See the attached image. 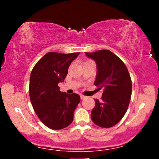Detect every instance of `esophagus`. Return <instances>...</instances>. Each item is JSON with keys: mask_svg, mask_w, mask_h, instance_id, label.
Segmentation results:
<instances>
[{"mask_svg": "<svg viewBox=\"0 0 159 159\" xmlns=\"http://www.w3.org/2000/svg\"><path fill=\"white\" fill-rule=\"evenodd\" d=\"M86 98V96H84V95H80V98H81L82 100H83V99H84Z\"/></svg>", "mask_w": 159, "mask_h": 159, "instance_id": "34e87169", "label": "esophagus"}]
</instances>
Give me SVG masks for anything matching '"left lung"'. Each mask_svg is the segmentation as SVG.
I'll list each match as a JSON object with an SVG mask.
<instances>
[{"instance_id": "obj_1", "label": "left lung", "mask_w": 159, "mask_h": 159, "mask_svg": "<svg viewBox=\"0 0 159 159\" xmlns=\"http://www.w3.org/2000/svg\"><path fill=\"white\" fill-rule=\"evenodd\" d=\"M96 63L95 85L104 88L101 101L94 99L91 119L95 125L108 128L116 125L127 112L132 95V80L124 62L108 50L85 53Z\"/></svg>"}]
</instances>
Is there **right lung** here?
Instances as JSON below:
<instances>
[{
    "instance_id": "add662e5",
    "label": "right lung",
    "mask_w": 159,
    "mask_h": 159,
    "mask_svg": "<svg viewBox=\"0 0 159 159\" xmlns=\"http://www.w3.org/2000/svg\"><path fill=\"white\" fill-rule=\"evenodd\" d=\"M79 54L49 52L32 69L30 101L38 118L50 129H64L73 121L74 112L80 102V95L61 92L58 84L64 81L69 65Z\"/></svg>"
}]
</instances>
